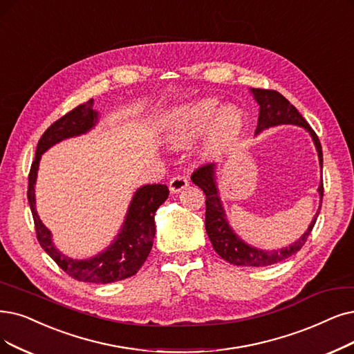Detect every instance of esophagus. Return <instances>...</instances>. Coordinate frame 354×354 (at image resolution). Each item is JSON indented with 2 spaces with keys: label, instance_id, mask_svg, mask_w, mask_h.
<instances>
[{
  "label": "esophagus",
  "instance_id": "esophagus-1",
  "mask_svg": "<svg viewBox=\"0 0 354 354\" xmlns=\"http://www.w3.org/2000/svg\"><path fill=\"white\" fill-rule=\"evenodd\" d=\"M189 186V180L185 176H174L171 180H169V192L171 193H178L183 189H186Z\"/></svg>",
  "mask_w": 354,
  "mask_h": 354
}]
</instances>
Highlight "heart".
<instances>
[{
    "instance_id": "1",
    "label": "heart",
    "mask_w": 354,
    "mask_h": 354,
    "mask_svg": "<svg viewBox=\"0 0 354 354\" xmlns=\"http://www.w3.org/2000/svg\"><path fill=\"white\" fill-rule=\"evenodd\" d=\"M218 102L205 98L180 107L169 123L168 139L176 145H186L199 136L213 116L205 151L207 155H218L228 148L243 129V116L232 106L218 113Z\"/></svg>"
}]
</instances>
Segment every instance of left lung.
<instances>
[{
  "label": "left lung",
  "mask_w": 354,
  "mask_h": 354,
  "mask_svg": "<svg viewBox=\"0 0 354 354\" xmlns=\"http://www.w3.org/2000/svg\"><path fill=\"white\" fill-rule=\"evenodd\" d=\"M251 93L256 97L257 103L260 104V113H259V124L256 132H261L267 128L277 124H298L305 128L310 136L314 139V144L318 151L319 164L322 167V148L321 142L317 136V133L313 131V128L308 124V122L302 118L301 113L296 110L295 106L290 104L288 98H285L280 93L274 90H261V88H252ZM192 180L194 185L199 186L205 196H206V218H205V226L206 232L210 239L214 250L219 254V256L234 266H243V267H266L272 266L276 263L283 261L293 256L295 252H298L306 243L308 236L310 235L314 225L317 222V218L319 212H317L315 218L310 222L308 231L289 248H281L277 251H263L252 248L247 245L244 241L239 239L234 231L230 228L228 222L225 219V212L219 199L216 181H215V164H205L199 168H196ZM318 192L321 194V199L324 196V185L318 187ZM321 209V206H319Z\"/></svg>",
  "instance_id": "obj_1"
}]
</instances>
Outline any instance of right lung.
<instances>
[{
	"label": "right lung",
	"instance_id": "1",
	"mask_svg": "<svg viewBox=\"0 0 354 354\" xmlns=\"http://www.w3.org/2000/svg\"><path fill=\"white\" fill-rule=\"evenodd\" d=\"M97 122V111L93 110V98L68 111L65 116L53 122L41 135L36 148V157L29 173L27 199L32 209L36 236L40 247L62 270L78 281L88 283H113L128 279L148 259L155 236V212L167 201L169 190L165 185H148L140 187L129 206L123 228L118 238L106 251L90 260H73L56 250L52 244L50 232L41 223L35 207V183L41 153L62 139L77 136L90 131Z\"/></svg>",
	"mask_w": 354,
	"mask_h": 354
}]
</instances>
